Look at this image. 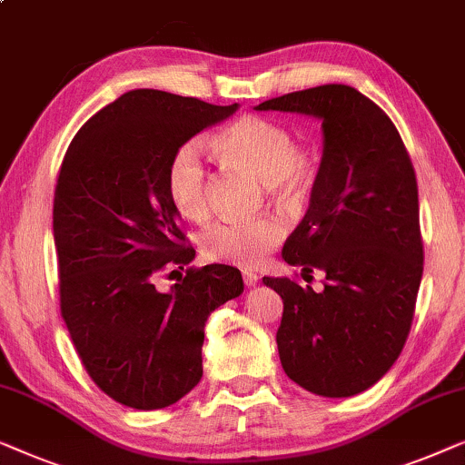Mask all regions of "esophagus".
I'll return each mask as SVG.
<instances>
[{
    "label": "esophagus",
    "mask_w": 465,
    "mask_h": 465,
    "mask_svg": "<svg viewBox=\"0 0 465 465\" xmlns=\"http://www.w3.org/2000/svg\"><path fill=\"white\" fill-rule=\"evenodd\" d=\"M242 278H244V284L246 286H254L259 282V276L254 272H251V270H244L242 272Z\"/></svg>",
    "instance_id": "esophagus-1"
}]
</instances>
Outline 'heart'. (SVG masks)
<instances>
[{"label":"heart","instance_id":"obj_1","mask_svg":"<svg viewBox=\"0 0 465 465\" xmlns=\"http://www.w3.org/2000/svg\"><path fill=\"white\" fill-rule=\"evenodd\" d=\"M213 149L227 164L261 179L265 193L282 206H295L316 179L312 155L295 147L292 134L278 122L244 115L213 136ZM170 204L181 217L198 221L208 211V170L195 143L173 153L166 170ZM284 225L276 217L219 221L200 235L206 259L252 267L278 246Z\"/></svg>","mask_w":465,"mask_h":465}]
</instances>
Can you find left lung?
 Masks as SVG:
<instances>
[{
    "mask_svg": "<svg viewBox=\"0 0 465 465\" xmlns=\"http://www.w3.org/2000/svg\"><path fill=\"white\" fill-rule=\"evenodd\" d=\"M254 109L322 122L310 208L282 259L324 272L326 284L316 292L263 278L284 301L280 362L312 394L356 396L391 369L413 322L423 273L413 164L383 109L351 86L299 90Z\"/></svg>",
    "mask_w": 465,
    "mask_h": 465,
    "instance_id": "8db88e82",
    "label": "left lung"
}]
</instances>
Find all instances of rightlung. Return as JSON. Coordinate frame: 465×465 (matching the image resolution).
Here are the masks:
<instances>
[{
	"label": "right lung",
	"mask_w": 465,
	"mask_h": 465,
	"mask_svg": "<svg viewBox=\"0 0 465 465\" xmlns=\"http://www.w3.org/2000/svg\"><path fill=\"white\" fill-rule=\"evenodd\" d=\"M238 107L130 90L64 153L52 211L61 313L93 381L130 409L170 407L198 385L206 320L244 291L240 270L219 263L189 267L168 292L153 284L195 257L170 204L168 162Z\"/></svg>",
	"instance_id": "right-lung-1"
}]
</instances>
